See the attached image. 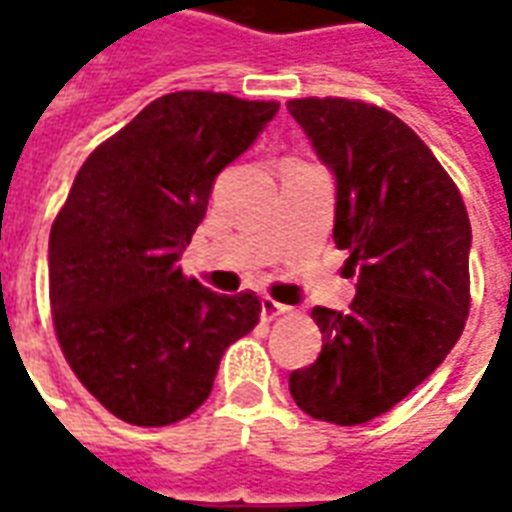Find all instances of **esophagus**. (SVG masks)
Returning <instances> with one entry per match:
<instances>
[{"instance_id":"34e87169","label":"esophagus","mask_w":512,"mask_h":512,"mask_svg":"<svg viewBox=\"0 0 512 512\" xmlns=\"http://www.w3.org/2000/svg\"><path fill=\"white\" fill-rule=\"evenodd\" d=\"M285 312H288V307H285V304L268 299V296H263V299H260V315H263V321H274L277 315H285Z\"/></svg>"}]
</instances>
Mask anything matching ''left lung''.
<instances>
[{"mask_svg":"<svg viewBox=\"0 0 512 512\" xmlns=\"http://www.w3.org/2000/svg\"><path fill=\"white\" fill-rule=\"evenodd\" d=\"M288 112L332 169L334 244L356 274L351 310H312L323 348L290 373V395L310 417L362 425L400 403L458 343L472 224L458 186L392 112L348 98H296Z\"/></svg>","mask_w":512,"mask_h":512,"instance_id":"left-lung-1","label":"left lung"}]
</instances>
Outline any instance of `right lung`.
Masks as SVG:
<instances>
[{"instance_id":"obj_1","label":"right lung","mask_w":512,"mask_h":512,"mask_svg":"<svg viewBox=\"0 0 512 512\" xmlns=\"http://www.w3.org/2000/svg\"><path fill=\"white\" fill-rule=\"evenodd\" d=\"M274 101L183 90L147 104L87 156L51 224L49 299L76 378L117 419L161 428L208 400L224 351L260 321L178 260L213 180L274 120Z\"/></svg>"}]
</instances>
